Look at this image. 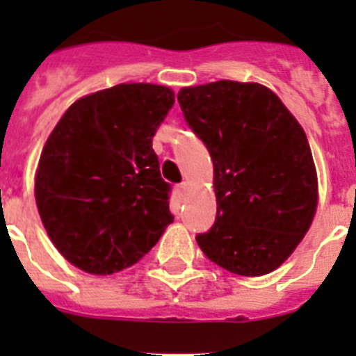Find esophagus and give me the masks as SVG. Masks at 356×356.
<instances>
[{
  "mask_svg": "<svg viewBox=\"0 0 356 356\" xmlns=\"http://www.w3.org/2000/svg\"><path fill=\"white\" fill-rule=\"evenodd\" d=\"M188 188H191V184H188V181H181V184L178 185V193H180V194H187Z\"/></svg>",
  "mask_w": 356,
  "mask_h": 356,
  "instance_id": "obj_1",
  "label": "esophagus"
}]
</instances>
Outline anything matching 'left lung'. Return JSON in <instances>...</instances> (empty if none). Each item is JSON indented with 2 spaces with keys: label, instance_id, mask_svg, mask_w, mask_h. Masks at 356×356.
Segmentation results:
<instances>
[{
  "label": "left lung",
  "instance_id": "obj_1",
  "mask_svg": "<svg viewBox=\"0 0 356 356\" xmlns=\"http://www.w3.org/2000/svg\"><path fill=\"white\" fill-rule=\"evenodd\" d=\"M178 102L213 162L217 217L209 234L196 237L201 251L234 275L275 271L317 210L305 130L271 89L254 81L184 87Z\"/></svg>",
  "mask_w": 356,
  "mask_h": 356
}]
</instances>
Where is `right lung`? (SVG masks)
<instances>
[{"mask_svg": "<svg viewBox=\"0 0 356 356\" xmlns=\"http://www.w3.org/2000/svg\"><path fill=\"white\" fill-rule=\"evenodd\" d=\"M175 92L119 83L72 103L49 134L35 171L42 225L60 254L106 276L139 262L172 222L169 184L153 135Z\"/></svg>", "mask_w": 356, "mask_h": 356, "instance_id": "1", "label": "right lung"}]
</instances>
